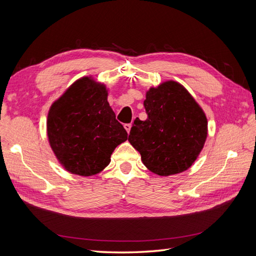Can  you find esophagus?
Returning a JSON list of instances; mask_svg holds the SVG:
<instances>
[{
	"label": "esophagus",
	"instance_id": "obj_1",
	"mask_svg": "<svg viewBox=\"0 0 256 256\" xmlns=\"http://www.w3.org/2000/svg\"><path fill=\"white\" fill-rule=\"evenodd\" d=\"M124 128H125L127 130V132L129 134V131L131 129V124H125V125H124Z\"/></svg>",
	"mask_w": 256,
	"mask_h": 256
}]
</instances>
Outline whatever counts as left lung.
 <instances>
[{"label":"left lung","instance_id":"left-lung-1","mask_svg":"<svg viewBox=\"0 0 256 256\" xmlns=\"http://www.w3.org/2000/svg\"><path fill=\"white\" fill-rule=\"evenodd\" d=\"M147 120L136 118L128 141L141 154L144 166L168 176L188 170L207 136L205 113L182 85L168 81L146 92Z\"/></svg>","mask_w":256,"mask_h":256}]
</instances>
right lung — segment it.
<instances>
[{"mask_svg":"<svg viewBox=\"0 0 256 256\" xmlns=\"http://www.w3.org/2000/svg\"><path fill=\"white\" fill-rule=\"evenodd\" d=\"M47 129L56 158L68 172L81 176L102 171L115 147L128 138L108 102L106 86L88 76L52 104Z\"/></svg>","mask_w":256,"mask_h":256,"instance_id":"1","label":"right lung"}]
</instances>
